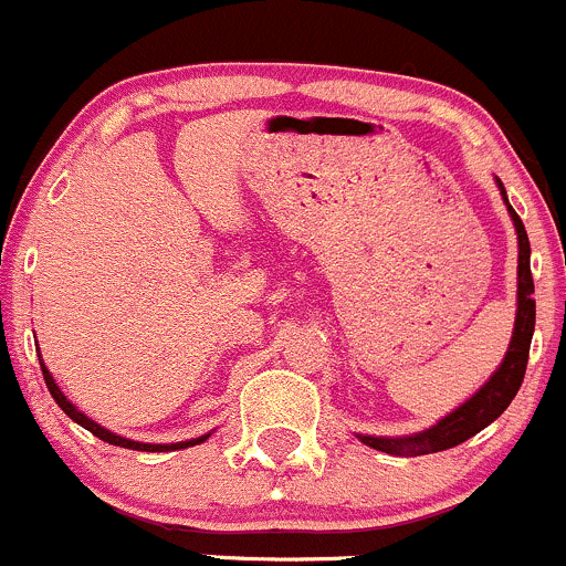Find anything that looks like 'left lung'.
Wrapping results in <instances>:
<instances>
[{"instance_id":"1","label":"left lung","mask_w":566,"mask_h":566,"mask_svg":"<svg viewBox=\"0 0 566 566\" xmlns=\"http://www.w3.org/2000/svg\"><path fill=\"white\" fill-rule=\"evenodd\" d=\"M500 185L502 198L507 203V212L513 217L515 233H518V312H515V327L511 346H507L505 359L496 368V374L483 384L478 392L470 397L464 406H459L454 413H449L446 419H440L438 424L419 434H408V438H370V434H359L365 446L376 451H387V454H434V451L454 449V446L464 443L473 434H478L483 427H489L500 413H505V408L511 406L515 392L521 389L524 381L526 363H530V344L532 333H535V282H532V269H530V235H526L524 222L515 214V209L507 201L505 188Z\"/></svg>"}]
</instances>
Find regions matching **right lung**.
I'll return each mask as SVG.
<instances>
[{"label": "right lung", "mask_w": 566, "mask_h": 566, "mask_svg": "<svg viewBox=\"0 0 566 566\" xmlns=\"http://www.w3.org/2000/svg\"><path fill=\"white\" fill-rule=\"evenodd\" d=\"M40 365H42V376H45V384H48V392H51V395H53V400L59 402V408H61V411H64L66 416H70L72 421H77L80 427H85V430L96 434L98 440H104V443H109V446H120V449H134V451H177V449H188V446H198V443H203V440H207V434H203V438H196V440H185V443L155 446V443H136V440H126V438H120V434H115V432L104 430V427H98L96 421H91L88 416H85V413H80L77 408H74L70 400H66L64 392H61V389L55 387L53 376L48 374L45 363H40Z\"/></svg>", "instance_id": "1"}]
</instances>
